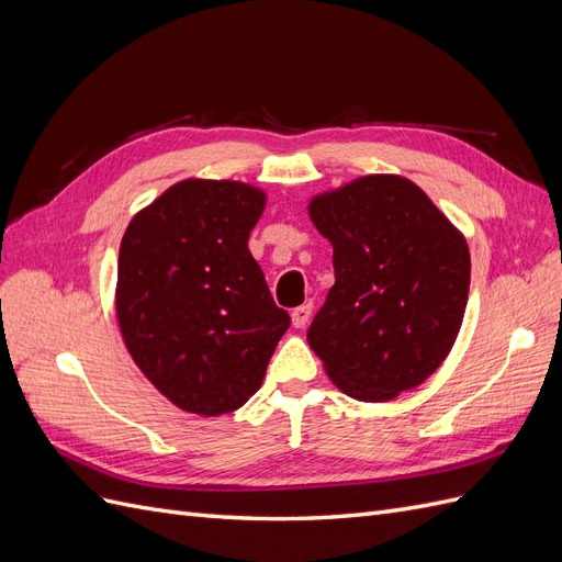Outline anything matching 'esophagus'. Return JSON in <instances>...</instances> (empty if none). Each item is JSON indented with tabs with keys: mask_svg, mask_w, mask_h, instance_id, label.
Wrapping results in <instances>:
<instances>
[{
	"mask_svg": "<svg viewBox=\"0 0 562 562\" xmlns=\"http://www.w3.org/2000/svg\"><path fill=\"white\" fill-rule=\"evenodd\" d=\"M310 316H312V302H304V304H300V307H295V310L291 312V321H293V326H295V328L307 326Z\"/></svg>",
	"mask_w": 562,
	"mask_h": 562,
	"instance_id": "esophagus-1",
	"label": "esophagus"
}]
</instances>
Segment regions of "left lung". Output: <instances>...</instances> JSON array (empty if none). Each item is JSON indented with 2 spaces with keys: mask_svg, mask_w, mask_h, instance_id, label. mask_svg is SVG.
Listing matches in <instances>:
<instances>
[{
  "mask_svg": "<svg viewBox=\"0 0 562 562\" xmlns=\"http://www.w3.org/2000/svg\"><path fill=\"white\" fill-rule=\"evenodd\" d=\"M333 244L335 285L307 339L356 401L419 386L446 361L469 300V246L415 182L363 176L310 201Z\"/></svg>",
  "mask_w": 562,
  "mask_h": 562,
  "instance_id": "1",
  "label": "left lung"
}]
</instances>
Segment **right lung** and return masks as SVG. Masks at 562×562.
I'll return each instance as SVG.
<instances>
[{
	"label": "right lung",
	"mask_w": 562,
	"mask_h": 562,
	"mask_svg": "<svg viewBox=\"0 0 562 562\" xmlns=\"http://www.w3.org/2000/svg\"><path fill=\"white\" fill-rule=\"evenodd\" d=\"M265 203V192L246 182L182 180L131 220L119 246L124 345L187 413L239 411L291 326L248 250Z\"/></svg>",
	"instance_id": "obj_1"
}]
</instances>
